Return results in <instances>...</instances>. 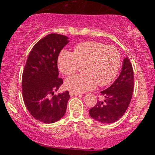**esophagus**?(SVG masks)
<instances>
[{"label": "esophagus", "mask_w": 155, "mask_h": 155, "mask_svg": "<svg viewBox=\"0 0 155 155\" xmlns=\"http://www.w3.org/2000/svg\"><path fill=\"white\" fill-rule=\"evenodd\" d=\"M80 93H78V92H70V95L71 96H77L79 95Z\"/></svg>", "instance_id": "esophagus-1"}]
</instances>
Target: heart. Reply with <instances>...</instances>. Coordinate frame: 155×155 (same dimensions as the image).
Masks as SVG:
<instances>
[{"mask_svg": "<svg viewBox=\"0 0 155 155\" xmlns=\"http://www.w3.org/2000/svg\"><path fill=\"white\" fill-rule=\"evenodd\" d=\"M84 66L85 74L67 78L65 86L74 92H83L111 83L118 74L120 53L116 47L97 41H84L74 47V52L63 50L58 58L60 71L66 76L75 74Z\"/></svg>", "mask_w": 155, "mask_h": 155, "instance_id": "b5f03b06", "label": "heart"}]
</instances>
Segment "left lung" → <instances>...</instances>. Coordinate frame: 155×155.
Returning <instances> with one entry per match:
<instances>
[{
	"instance_id": "left-lung-1",
	"label": "left lung",
	"mask_w": 155,
	"mask_h": 155,
	"mask_svg": "<svg viewBox=\"0 0 155 155\" xmlns=\"http://www.w3.org/2000/svg\"><path fill=\"white\" fill-rule=\"evenodd\" d=\"M134 77L132 65L125 58L122 63L120 76L109 87L101 92L104 101H97L90 110L92 119L101 123L110 124L117 121L124 115L132 98Z\"/></svg>"
}]
</instances>
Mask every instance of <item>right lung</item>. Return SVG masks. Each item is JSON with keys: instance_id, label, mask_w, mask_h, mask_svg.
<instances>
[{"instance_id": "obj_1", "label": "right lung", "mask_w": 155, "mask_h": 155, "mask_svg": "<svg viewBox=\"0 0 155 155\" xmlns=\"http://www.w3.org/2000/svg\"><path fill=\"white\" fill-rule=\"evenodd\" d=\"M65 35L51 33L35 44L28 55L23 71V101L35 120L54 123L64 116L70 98L69 92L54 95L63 83L58 77V58L69 43Z\"/></svg>"}]
</instances>
